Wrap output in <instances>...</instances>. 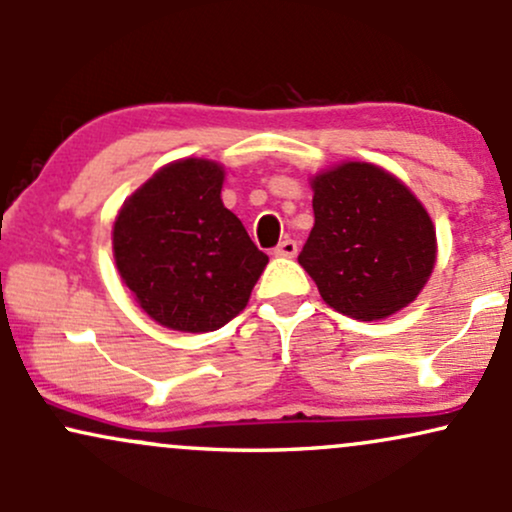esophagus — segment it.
I'll return each mask as SVG.
<instances>
[{"instance_id": "1", "label": "esophagus", "mask_w": 512, "mask_h": 512, "mask_svg": "<svg viewBox=\"0 0 512 512\" xmlns=\"http://www.w3.org/2000/svg\"><path fill=\"white\" fill-rule=\"evenodd\" d=\"M274 255H279V257H296L298 255V243H296V240H291V238L281 240V243L274 248Z\"/></svg>"}]
</instances>
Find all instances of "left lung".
<instances>
[{
	"label": "left lung",
	"mask_w": 512,
	"mask_h": 512,
	"mask_svg": "<svg viewBox=\"0 0 512 512\" xmlns=\"http://www.w3.org/2000/svg\"><path fill=\"white\" fill-rule=\"evenodd\" d=\"M315 226L298 262L322 301L361 322L416 301L436 264V226L385 168L344 161L310 178Z\"/></svg>",
	"instance_id": "8db88e82"
}]
</instances>
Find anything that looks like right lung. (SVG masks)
Segmentation results:
<instances>
[{
    "label": "right lung",
    "instance_id": "right-lung-1",
    "mask_svg": "<svg viewBox=\"0 0 512 512\" xmlns=\"http://www.w3.org/2000/svg\"><path fill=\"white\" fill-rule=\"evenodd\" d=\"M223 178L221 163L180 158L158 168L115 216L122 284L168 330H219L248 305L269 262L223 207Z\"/></svg>",
    "mask_w": 512,
    "mask_h": 512
}]
</instances>
